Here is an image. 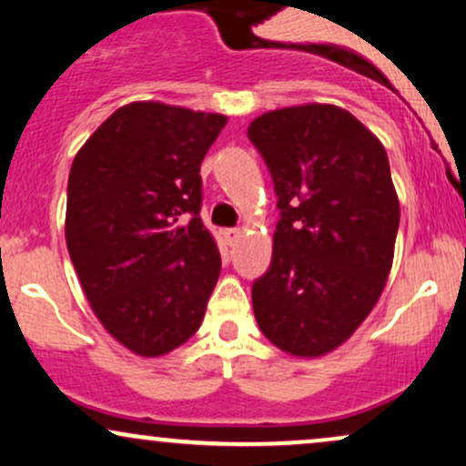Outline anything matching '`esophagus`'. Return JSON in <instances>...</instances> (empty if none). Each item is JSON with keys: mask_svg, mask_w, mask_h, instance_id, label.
I'll use <instances>...</instances> for the list:
<instances>
[{"mask_svg": "<svg viewBox=\"0 0 466 466\" xmlns=\"http://www.w3.org/2000/svg\"><path fill=\"white\" fill-rule=\"evenodd\" d=\"M223 238H226L228 245H237L240 238V229L238 228H228L223 229Z\"/></svg>", "mask_w": 466, "mask_h": 466, "instance_id": "1", "label": "esophagus"}]
</instances>
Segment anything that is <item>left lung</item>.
<instances>
[{
  "label": "left lung",
  "mask_w": 466,
  "mask_h": 466,
  "mask_svg": "<svg viewBox=\"0 0 466 466\" xmlns=\"http://www.w3.org/2000/svg\"><path fill=\"white\" fill-rule=\"evenodd\" d=\"M248 137L280 210L269 269L251 285L256 322L285 352L324 355L368 318L392 267L400 212L386 148L333 105L269 111Z\"/></svg>",
  "instance_id": "obj_1"
}]
</instances>
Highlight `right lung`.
<instances>
[{"label": "right lung", "mask_w": 466, "mask_h": 466, "mask_svg": "<svg viewBox=\"0 0 466 466\" xmlns=\"http://www.w3.org/2000/svg\"><path fill=\"white\" fill-rule=\"evenodd\" d=\"M226 122L184 106L125 105L69 170V258L105 329L142 357L190 339L218 280L199 170Z\"/></svg>", "instance_id": "add662e5"}]
</instances>
